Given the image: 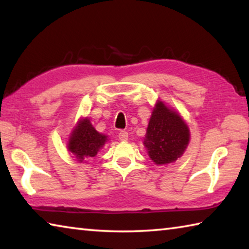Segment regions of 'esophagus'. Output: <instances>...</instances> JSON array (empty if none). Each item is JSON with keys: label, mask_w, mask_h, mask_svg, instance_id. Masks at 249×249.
Masks as SVG:
<instances>
[{"label": "esophagus", "mask_w": 249, "mask_h": 249, "mask_svg": "<svg viewBox=\"0 0 249 249\" xmlns=\"http://www.w3.org/2000/svg\"><path fill=\"white\" fill-rule=\"evenodd\" d=\"M119 138L121 141H127L128 140V133L125 132V130H121V132L119 133Z\"/></svg>", "instance_id": "esophagus-1"}]
</instances>
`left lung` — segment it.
I'll use <instances>...</instances> for the list:
<instances>
[{
	"mask_svg": "<svg viewBox=\"0 0 249 249\" xmlns=\"http://www.w3.org/2000/svg\"><path fill=\"white\" fill-rule=\"evenodd\" d=\"M190 141L188 125L174 109L158 101L151 113L144 145L156 165H167L183 155Z\"/></svg>",
	"mask_w": 249,
	"mask_h": 249,
	"instance_id": "obj_1",
	"label": "left lung"
}]
</instances>
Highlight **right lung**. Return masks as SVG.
<instances>
[{
  "mask_svg": "<svg viewBox=\"0 0 249 249\" xmlns=\"http://www.w3.org/2000/svg\"><path fill=\"white\" fill-rule=\"evenodd\" d=\"M107 141V135L100 134L91 124L90 120L86 117L80 120L71 132L67 147L78 161L82 162L94 157Z\"/></svg>",
  "mask_w": 249,
  "mask_h": 249,
  "instance_id": "1",
  "label": "right lung"
}]
</instances>
